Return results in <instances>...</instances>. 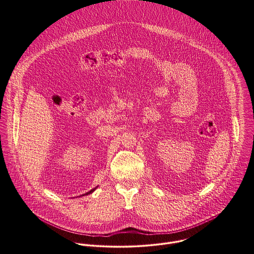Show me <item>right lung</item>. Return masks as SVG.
<instances>
[{"mask_svg": "<svg viewBox=\"0 0 254 254\" xmlns=\"http://www.w3.org/2000/svg\"><path fill=\"white\" fill-rule=\"evenodd\" d=\"M95 189H96V188H93V189H91L89 192H87V193H84V194H83V195H81V196H84V195H88V194H91L92 192H94V190H95Z\"/></svg>", "mask_w": 254, "mask_h": 254, "instance_id": "obj_1", "label": "right lung"}]
</instances>
